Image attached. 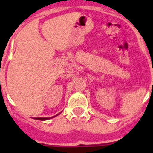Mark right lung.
<instances>
[{"label":"right lung","mask_w":153,"mask_h":153,"mask_svg":"<svg viewBox=\"0 0 153 153\" xmlns=\"http://www.w3.org/2000/svg\"><path fill=\"white\" fill-rule=\"evenodd\" d=\"M57 115H59V114H57ZM57 115H55V116H57ZM51 117H36V119H37V120H40V121H45V120H48V119H51Z\"/></svg>","instance_id":"right-lung-1"}]
</instances>
